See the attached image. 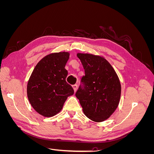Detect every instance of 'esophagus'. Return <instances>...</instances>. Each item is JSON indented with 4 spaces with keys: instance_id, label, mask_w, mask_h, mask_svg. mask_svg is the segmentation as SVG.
<instances>
[{
    "instance_id": "obj_1",
    "label": "esophagus",
    "mask_w": 154,
    "mask_h": 154,
    "mask_svg": "<svg viewBox=\"0 0 154 154\" xmlns=\"http://www.w3.org/2000/svg\"><path fill=\"white\" fill-rule=\"evenodd\" d=\"M72 88H73V89H74V92H76V90H77V88H78V85H76V84L73 85H72Z\"/></svg>"
}]
</instances>
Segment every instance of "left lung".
I'll return each mask as SVG.
<instances>
[{
	"label": "left lung",
	"instance_id": "1",
	"mask_svg": "<svg viewBox=\"0 0 154 154\" xmlns=\"http://www.w3.org/2000/svg\"><path fill=\"white\" fill-rule=\"evenodd\" d=\"M77 57L85 75L75 95L88 118L95 122H103L119 105L122 91L119 78L104 58L83 53H78Z\"/></svg>",
	"mask_w": 154,
	"mask_h": 154
}]
</instances>
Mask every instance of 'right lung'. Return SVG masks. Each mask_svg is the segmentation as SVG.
<instances>
[{"instance_id": "1", "label": "right lung", "mask_w": 154, "mask_h": 154, "mask_svg": "<svg viewBox=\"0 0 154 154\" xmlns=\"http://www.w3.org/2000/svg\"><path fill=\"white\" fill-rule=\"evenodd\" d=\"M69 58L67 52L51 53L36 64L27 86V97L37 112L52 117L60 112L74 90L66 82L65 69Z\"/></svg>"}]
</instances>
